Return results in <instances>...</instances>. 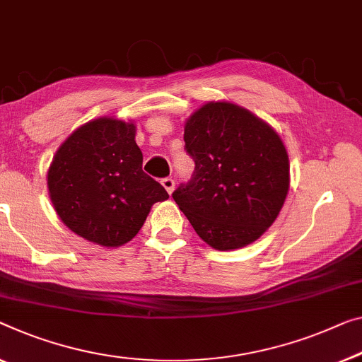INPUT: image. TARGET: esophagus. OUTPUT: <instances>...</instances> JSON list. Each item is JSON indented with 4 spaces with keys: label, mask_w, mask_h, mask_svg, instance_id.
<instances>
[{
    "label": "esophagus",
    "mask_w": 362,
    "mask_h": 362,
    "mask_svg": "<svg viewBox=\"0 0 362 362\" xmlns=\"http://www.w3.org/2000/svg\"><path fill=\"white\" fill-rule=\"evenodd\" d=\"M163 187L167 190V193H172L175 188V182L172 179H163Z\"/></svg>",
    "instance_id": "1"
}]
</instances>
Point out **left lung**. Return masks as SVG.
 Instances as JSON below:
<instances>
[{
	"instance_id": "obj_1",
	"label": "left lung",
	"mask_w": 362,
	"mask_h": 362,
	"mask_svg": "<svg viewBox=\"0 0 362 362\" xmlns=\"http://www.w3.org/2000/svg\"><path fill=\"white\" fill-rule=\"evenodd\" d=\"M183 139L195 172L172 197L195 233L216 250L255 242L289 192V156L276 129L234 102L211 100L187 118Z\"/></svg>"
}]
</instances>
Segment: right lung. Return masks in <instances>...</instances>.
<instances>
[{"label": "right lung", "mask_w": 362, "mask_h": 362, "mask_svg": "<svg viewBox=\"0 0 362 362\" xmlns=\"http://www.w3.org/2000/svg\"><path fill=\"white\" fill-rule=\"evenodd\" d=\"M136 125L94 118L69 134L47 172L58 218L69 230L102 247H120L143 228L165 188L143 172Z\"/></svg>", "instance_id": "right-lung-1"}]
</instances>
